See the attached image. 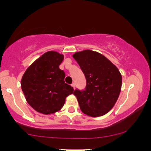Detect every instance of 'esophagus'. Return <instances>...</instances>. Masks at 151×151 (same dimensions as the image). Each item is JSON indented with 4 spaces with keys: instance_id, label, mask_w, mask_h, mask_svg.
Returning a JSON list of instances; mask_svg holds the SVG:
<instances>
[{
    "instance_id": "obj_1",
    "label": "esophagus",
    "mask_w": 151,
    "mask_h": 151,
    "mask_svg": "<svg viewBox=\"0 0 151 151\" xmlns=\"http://www.w3.org/2000/svg\"><path fill=\"white\" fill-rule=\"evenodd\" d=\"M75 85H75V83H73L72 84H71V86H72L74 88H75Z\"/></svg>"
}]
</instances>
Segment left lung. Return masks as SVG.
<instances>
[{
  "label": "left lung",
  "mask_w": 151,
  "mask_h": 151,
  "mask_svg": "<svg viewBox=\"0 0 151 151\" xmlns=\"http://www.w3.org/2000/svg\"><path fill=\"white\" fill-rule=\"evenodd\" d=\"M73 58L86 79L85 89L73 93L82 112L91 117L105 115L113 107L121 92L122 76L119 70L103 55L92 50L77 52Z\"/></svg>",
  "instance_id": "left-lung-1"
}]
</instances>
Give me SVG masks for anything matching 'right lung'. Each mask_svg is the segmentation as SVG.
I'll return each mask as SVG.
<instances>
[{"mask_svg": "<svg viewBox=\"0 0 151 151\" xmlns=\"http://www.w3.org/2000/svg\"><path fill=\"white\" fill-rule=\"evenodd\" d=\"M64 56L55 51L42 55L27 68L21 88L28 103L40 113L48 115L60 110L74 88L64 81L65 74L59 66Z\"/></svg>", "mask_w": 151, "mask_h": 151, "instance_id": "1", "label": "right lung"}]
</instances>
